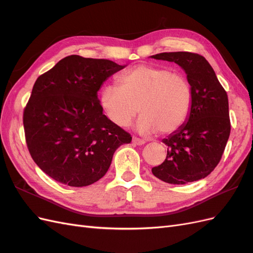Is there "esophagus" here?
<instances>
[{
	"label": "esophagus",
	"mask_w": 253,
	"mask_h": 253,
	"mask_svg": "<svg viewBox=\"0 0 253 253\" xmlns=\"http://www.w3.org/2000/svg\"><path fill=\"white\" fill-rule=\"evenodd\" d=\"M132 141H133L134 144H137V145H141V144L145 143L144 139H140V138H138V137H133Z\"/></svg>",
	"instance_id": "1"
}]
</instances>
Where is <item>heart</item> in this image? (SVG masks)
Listing matches in <instances>:
<instances>
[{"label": "heart", "instance_id": "obj_1", "mask_svg": "<svg viewBox=\"0 0 253 253\" xmlns=\"http://www.w3.org/2000/svg\"><path fill=\"white\" fill-rule=\"evenodd\" d=\"M193 102L191 83L185 75L158 65L141 64L122 73L117 86L100 91L103 112L114 125L126 127L139 113L142 133L172 134L187 121Z\"/></svg>", "mask_w": 253, "mask_h": 253}]
</instances>
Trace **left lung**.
Instances as JSON below:
<instances>
[{
    "label": "left lung",
    "mask_w": 253,
    "mask_h": 253,
    "mask_svg": "<svg viewBox=\"0 0 253 253\" xmlns=\"http://www.w3.org/2000/svg\"><path fill=\"white\" fill-rule=\"evenodd\" d=\"M175 62L187 74L193 91L186 125L165 138L167 158L152 173L168 183L183 185L208 176L220 162L230 135L228 96L213 68L202 55L189 51L152 56Z\"/></svg>",
    "instance_id": "left-lung-1"
}]
</instances>
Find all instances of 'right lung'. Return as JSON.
I'll return each instance as SVG.
<instances>
[{
    "label": "right lung",
    "mask_w": 253,
    "mask_h": 253,
    "mask_svg": "<svg viewBox=\"0 0 253 253\" xmlns=\"http://www.w3.org/2000/svg\"><path fill=\"white\" fill-rule=\"evenodd\" d=\"M110 60L72 55L38 77L23 113L30 156L52 179L85 187L108 172L131 134L102 114L98 90L122 70Z\"/></svg>",
    "instance_id": "obj_1"
}]
</instances>
